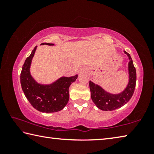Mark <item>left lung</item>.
Wrapping results in <instances>:
<instances>
[{
  "label": "left lung",
  "mask_w": 154,
  "mask_h": 154,
  "mask_svg": "<svg viewBox=\"0 0 154 154\" xmlns=\"http://www.w3.org/2000/svg\"><path fill=\"white\" fill-rule=\"evenodd\" d=\"M124 53L128 56L130 60L128 62L129 82L123 92L118 94H113L106 92L100 85L90 81L91 98L96 106L103 111H113L122 107L128 102L133 95L137 81L136 69L130 54L126 51H124Z\"/></svg>",
  "instance_id": "8db88e82"
}]
</instances>
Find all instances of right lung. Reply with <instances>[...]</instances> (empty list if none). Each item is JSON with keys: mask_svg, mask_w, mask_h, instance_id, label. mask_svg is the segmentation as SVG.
<instances>
[{"mask_svg": "<svg viewBox=\"0 0 154 154\" xmlns=\"http://www.w3.org/2000/svg\"><path fill=\"white\" fill-rule=\"evenodd\" d=\"M41 45H54L52 43H43ZM36 46L30 55L26 59L20 74V82L26 97L34 108L43 113H54L62 110L69 100V88L75 82L78 75L62 77L49 85L40 84L31 76L30 67Z\"/></svg>", "mask_w": 154, "mask_h": 154, "instance_id": "1", "label": "right lung"}]
</instances>
